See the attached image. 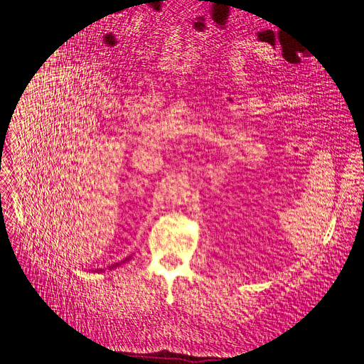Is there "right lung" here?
<instances>
[{
	"label": "right lung",
	"instance_id": "1",
	"mask_svg": "<svg viewBox=\"0 0 364 364\" xmlns=\"http://www.w3.org/2000/svg\"><path fill=\"white\" fill-rule=\"evenodd\" d=\"M127 259H129V258H127ZM127 259H124V261H121V262H117V264H113V265H110V267H109V270H112V269H113V267H118V265H121V264H122V262H125Z\"/></svg>",
	"mask_w": 364,
	"mask_h": 364
}]
</instances>
